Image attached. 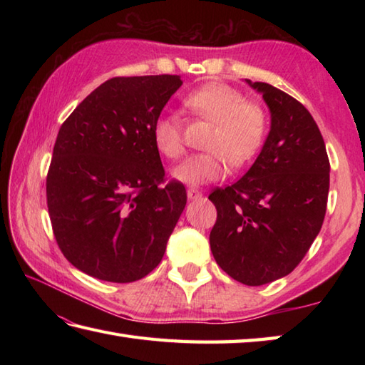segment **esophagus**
<instances>
[{
  "label": "esophagus",
  "mask_w": 365,
  "mask_h": 365,
  "mask_svg": "<svg viewBox=\"0 0 365 365\" xmlns=\"http://www.w3.org/2000/svg\"><path fill=\"white\" fill-rule=\"evenodd\" d=\"M187 195H188V199H191V200H196V199L202 197V192H200V191L196 190V188H190V190L187 191Z\"/></svg>",
  "instance_id": "34e87169"
}]
</instances>
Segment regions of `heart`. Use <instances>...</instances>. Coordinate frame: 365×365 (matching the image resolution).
Segmentation results:
<instances>
[{"label": "heart", "mask_w": 365, "mask_h": 365, "mask_svg": "<svg viewBox=\"0 0 365 365\" xmlns=\"http://www.w3.org/2000/svg\"><path fill=\"white\" fill-rule=\"evenodd\" d=\"M185 105L196 118L212 122L204 149L173 170V177L187 185L216 182L232 168L247 165L265 143L268 113L255 102H247L238 89L224 83H208L192 91ZM157 150L168 160H178L185 152L183 127L174 114H161L152 125Z\"/></svg>", "instance_id": "b5f03b06"}]
</instances>
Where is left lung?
Segmentation results:
<instances>
[{
	"instance_id": "left-lung-1",
	"label": "left lung",
	"mask_w": 365,
	"mask_h": 365,
	"mask_svg": "<svg viewBox=\"0 0 365 365\" xmlns=\"http://www.w3.org/2000/svg\"><path fill=\"white\" fill-rule=\"evenodd\" d=\"M271 127L257 160L238 182L208 199L218 212L210 232L216 263L245 285H263L298 267L327 213L329 160L304 106L268 83H252Z\"/></svg>"
}]
</instances>
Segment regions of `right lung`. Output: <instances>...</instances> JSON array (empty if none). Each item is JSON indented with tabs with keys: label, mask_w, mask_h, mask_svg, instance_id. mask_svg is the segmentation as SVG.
I'll return each mask as SVG.
<instances>
[{
	"label": "right lung",
	"mask_w": 365,
	"mask_h": 365,
	"mask_svg": "<svg viewBox=\"0 0 365 365\" xmlns=\"http://www.w3.org/2000/svg\"><path fill=\"white\" fill-rule=\"evenodd\" d=\"M178 75L115 76L92 91L61 125L46 175L59 250L100 281L133 282L157 268L187 205L165 183L152 125Z\"/></svg>",
	"instance_id": "add662e5"
}]
</instances>
